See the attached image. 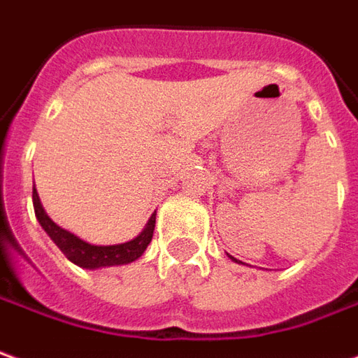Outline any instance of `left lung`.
Returning <instances> with one entry per match:
<instances>
[{"mask_svg": "<svg viewBox=\"0 0 358 358\" xmlns=\"http://www.w3.org/2000/svg\"><path fill=\"white\" fill-rule=\"evenodd\" d=\"M229 257H231V259H234V257H232V256H229ZM234 262H238V259H234Z\"/></svg>", "mask_w": 358, "mask_h": 358, "instance_id": "obj_1", "label": "left lung"}]
</instances>
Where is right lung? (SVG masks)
I'll return each mask as SVG.
<instances>
[{
	"instance_id": "add662e5",
	"label": "right lung",
	"mask_w": 358,
	"mask_h": 358,
	"mask_svg": "<svg viewBox=\"0 0 358 358\" xmlns=\"http://www.w3.org/2000/svg\"><path fill=\"white\" fill-rule=\"evenodd\" d=\"M32 205H34V213L36 219L42 224V229L48 232V236L54 240L57 248L64 252V256L73 262L75 266L85 267V269H99V267H110V266H124V264H131L137 257L143 256L145 248L149 246V242L153 238L155 231V213L147 222L143 232L136 236L129 242L124 244H116V246H94L85 240L77 238L66 229L57 227L56 222L50 219L44 207L40 203L38 192L36 187H32Z\"/></svg>"
}]
</instances>
